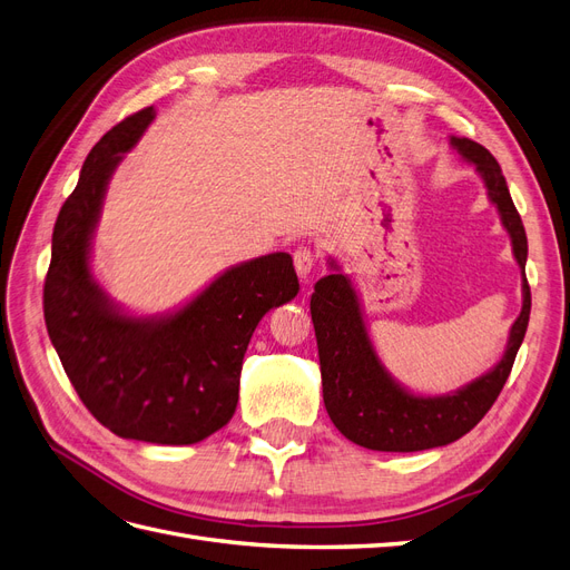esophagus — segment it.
Instances as JSON below:
<instances>
[{"instance_id":"34e87169","label":"esophagus","mask_w":570,"mask_h":570,"mask_svg":"<svg viewBox=\"0 0 570 570\" xmlns=\"http://www.w3.org/2000/svg\"><path fill=\"white\" fill-rule=\"evenodd\" d=\"M292 256H295V271H297L299 278H304V281L312 278V273H314L316 262H318V252L314 247H308V245H299Z\"/></svg>"}]
</instances>
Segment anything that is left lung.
I'll list each match as a JSON object with an SVG mask.
<instances>
[{"instance_id": "1", "label": "left lung", "mask_w": 570, "mask_h": 570, "mask_svg": "<svg viewBox=\"0 0 570 570\" xmlns=\"http://www.w3.org/2000/svg\"><path fill=\"white\" fill-rule=\"evenodd\" d=\"M450 145L475 166L511 237L515 264L523 273V308L511 325L504 356L497 361L494 368L456 392L440 396L413 394L396 383L377 358L350 275H344L335 258H331L333 273L316 283L312 295L323 402L340 433L366 450L421 452L463 438L480 423L502 392L525 337L530 287L525 281L528 237L523 220L515 212L502 168L492 154L469 137H450Z\"/></svg>"}]
</instances>
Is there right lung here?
Here are the masks:
<instances>
[{"instance_id":"add662e5","label":"right lung","mask_w":570,"mask_h":570,"mask_svg":"<svg viewBox=\"0 0 570 570\" xmlns=\"http://www.w3.org/2000/svg\"><path fill=\"white\" fill-rule=\"evenodd\" d=\"M157 116L147 107L92 147L61 206L45 278V323L68 381L114 435L195 444L226 425L254 327L297 297L292 256L273 252L230 266L195 299L161 316H130L99 287L92 237L107 185Z\"/></svg>"}]
</instances>
